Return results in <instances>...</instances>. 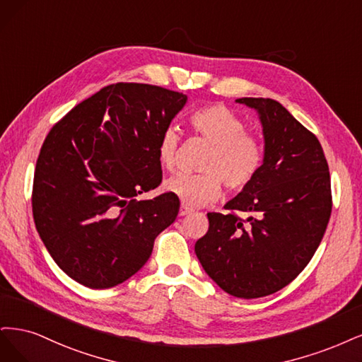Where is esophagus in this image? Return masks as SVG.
<instances>
[{
	"instance_id": "esophagus-1",
	"label": "esophagus",
	"mask_w": 362,
	"mask_h": 362,
	"mask_svg": "<svg viewBox=\"0 0 362 362\" xmlns=\"http://www.w3.org/2000/svg\"><path fill=\"white\" fill-rule=\"evenodd\" d=\"M192 212V209L191 207H188V206H185V204H182V207H180V211H179V215L180 216H186V215H189Z\"/></svg>"
}]
</instances>
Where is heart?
Listing matches in <instances>:
<instances>
[{
	"label": "heart",
	"mask_w": 362,
	"mask_h": 362,
	"mask_svg": "<svg viewBox=\"0 0 362 362\" xmlns=\"http://www.w3.org/2000/svg\"><path fill=\"white\" fill-rule=\"evenodd\" d=\"M195 135L211 143L203 160V173H180L165 182V189L189 207L212 203L223 194V186L233 194L242 192L259 176L264 160L263 143L245 131L239 115L223 103L195 108L189 114ZM180 136L174 127L162 131L156 146L160 167L173 170L177 164Z\"/></svg>",
	"instance_id": "obj_1"
}]
</instances>
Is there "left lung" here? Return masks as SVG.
I'll use <instances>...</instances> for the list:
<instances>
[{
	"label": "left lung",
	"instance_id": "left-lung-1",
	"mask_svg": "<svg viewBox=\"0 0 362 362\" xmlns=\"http://www.w3.org/2000/svg\"><path fill=\"white\" fill-rule=\"evenodd\" d=\"M236 102L260 114L263 167L226 204L228 214H207L209 230L197 240L195 254L228 295L254 299L281 290L310 263L331 218V177L317 136L281 103L269 98Z\"/></svg>",
	"mask_w": 362,
	"mask_h": 362
}]
</instances>
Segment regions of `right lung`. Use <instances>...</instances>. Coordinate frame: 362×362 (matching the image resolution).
<instances>
[{
    "mask_svg": "<svg viewBox=\"0 0 362 362\" xmlns=\"http://www.w3.org/2000/svg\"><path fill=\"white\" fill-rule=\"evenodd\" d=\"M186 103L164 87L117 83L78 103L46 135L34 170L33 218L54 262L79 284L110 288L136 274L180 202L151 200L156 146Z\"/></svg>",
    "mask_w": 362,
    "mask_h": 362,
    "instance_id": "add662e5",
    "label": "right lung"
}]
</instances>
